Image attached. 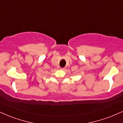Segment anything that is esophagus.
<instances>
[{"mask_svg":"<svg viewBox=\"0 0 123 123\" xmlns=\"http://www.w3.org/2000/svg\"><path fill=\"white\" fill-rule=\"evenodd\" d=\"M65 69H66V68H60V69H62V70H64Z\"/></svg>","mask_w":123,"mask_h":123,"instance_id":"34e87169","label":"esophagus"}]
</instances>
